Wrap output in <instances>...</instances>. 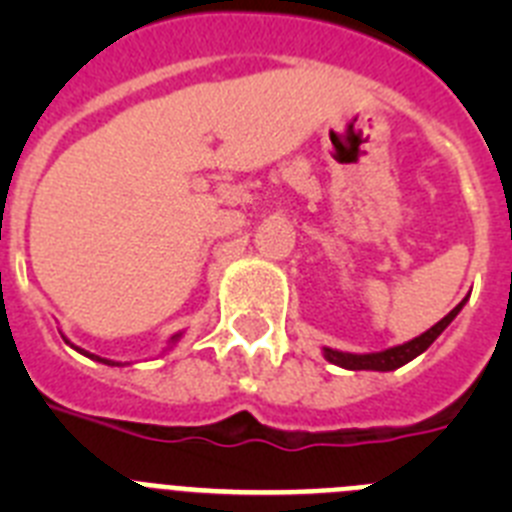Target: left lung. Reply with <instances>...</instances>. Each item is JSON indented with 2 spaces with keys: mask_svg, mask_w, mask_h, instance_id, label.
<instances>
[{
  "mask_svg": "<svg viewBox=\"0 0 512 512\" xmlns=\"http://www.w3.org/2000/svg\"><path fill=\"white\" fill-rule=\"evenodd\" d=\"M467 300L469 297H464V300H461L459 305L446 315V318H441L433 328H428L425 333H420L418 338H413V341L408 343L384 348V351H374V354H348V351H338V348L325 346L323 356L330 361V364L341 366V369H351V372H361V369H366V372H395V369L405 366L408 361H413L415 356L423 354L425 348L431 346V343L441 336L443 330L449 328V323L459 315L461 307L467 305Z\"/></svg>",
  "mask_w": 512,
  "mask_h": 512,
  "instance_id": "obj_1",
  "label": "left lung"
}]
</instances>
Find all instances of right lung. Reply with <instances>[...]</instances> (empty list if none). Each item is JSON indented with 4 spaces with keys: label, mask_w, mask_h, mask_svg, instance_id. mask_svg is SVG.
Instances as JSON below:
<instances>
[{
    "label": "right lung",
    "mask_w": 512,
    "mask_h": 512,
    "mask_svg": "<svg viewBox=\"0 0 512 512\" xmlns=\"http://www.w3.org/2000/svg\"><path fill=\"white\" fill-rule=\"evenodd\" d=\"M182 336H184V330H179V333H174V336H171V338H169V346H166V351H171V348H174V346H176V343L182 341ZM61 338H63V341H66V343H69V346H71V348H74V351H79V354H84V356H87V359H92V361H99V364H107V366H125V364H122V361L102 359V356H97V354H89V351H84V348H79V346H76V343H71V341H69V338L63 336V333H61Z\"/></svg>",
    "instance_id": "add662e5"
}]
</instances>
